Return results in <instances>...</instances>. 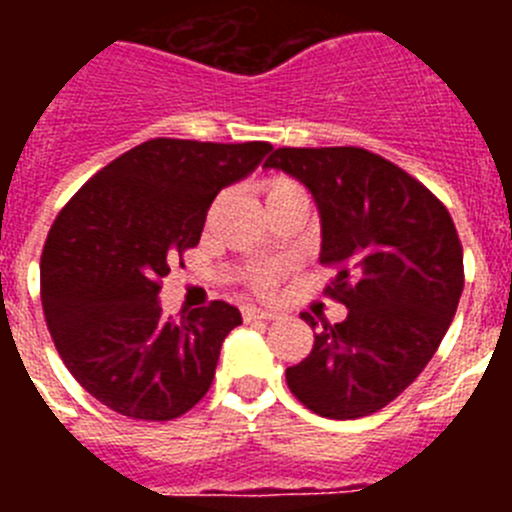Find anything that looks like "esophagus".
Listing matches in <instances>:
<instances>
[{
	"instance_id": "1",
	"label": "esophagus",
	"mask_w": 512,
	"mask_h": 512,
	"mask_svg": "<svg viewBox=\"0 0 512 512\" xmlns=\"http://www.w3.org/2000/svg\"><path fill=\"white\" fill-rule=\"evenodd\" d=\"M241 315L246 323H251V320H274L277 318V312L274 310H261V307H256V305H243Z\"/></svg>"
}]
</instances>
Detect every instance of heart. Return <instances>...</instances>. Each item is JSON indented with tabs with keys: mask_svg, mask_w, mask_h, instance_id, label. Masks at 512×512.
<instances>
[{
	"mask_svg": "<svg viewBox=\"0 0 512 512\" xmlns=\"http://www.w3.org/2000/svg\"><path fill=\"white\" fill-rule=\"evenodd\" d=\"M292 194H305V189L295 182V179H289V176H269L261 182V197H264V205H274V202L284 200V197H292ZM279 271L277 269H269V271H261L253 277V287L266 292L271 289V284L277 282Z\"/></svg>",
	"mask_w": 512,
	"mask_h": 512,
	"instance_id": "1",
	"label": "heart"
}]
</instances>
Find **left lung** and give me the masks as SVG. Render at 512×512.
Here are the masks:
<instances>
[{
  "mask_svg": "<svg viewBox=\"0 0 512 512\" xmlns=\"http://www.w3.org/2000/svg\"><path fill=\"white\" fill-rule=\"evenodd\" d=\"M264 166L310 189L320 264L336 269L325 292L348 307L289 366V390L323 418L377 413L423 372L459 307L464 253L454 220L431 189L364 148H277Z\"/></svg>",
  "mask_w": 512,
  "mask_h": 512,
  "instance_id": "left-lung-1",
  "label": "left lung"
}]
</instances>
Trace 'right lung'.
<instances>
[{
    "mask_svg": "<svg viewBox=\"0 0 512 512\" xmlns=\"http://www.w3.org/2000/svg\"><path fill=\"white\" fill-rule=\"evenodd\" d=\"M271 151L264 140L153 138L122 153L58 212L40 256V300L63 364L102 405L174 420L210 390L238 307L164 318L169 261L200 243L217 192Z\"/></svg>",
    "mask_w": 512,
    "mask_h": 512,
    "instance_id": "right-lung-1",
    "label": "right lung"
}]
</instances>
